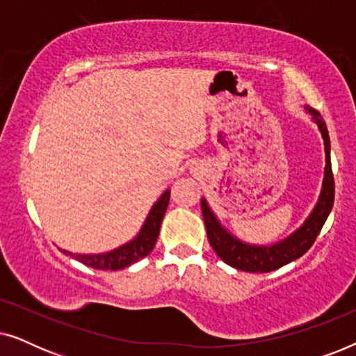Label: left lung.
I'll return each instance as SVG.
<instances>
[{"label":"left lung","mask_w":356,"mask_h":356,"mask_svg":"<svg viewBox=\"0 0 356 356\" xmlns=\"http://www.w3.org/2000/svg\"><path fill=\"white\" fill-rule=\"evenodd\" d=\"M305 110L318 126L321 136H323L325 167L323 188H321L318 202H316L314 209L306 217V220L301 223L300 228H296L291 235L284 238V240L272 243V245H251V243H245L228 232L213 213L207 199H201L202 217L204 223H206L209 243H211L212 250L217 252V256L223 262H227L228 266L235 267V269L245 272H270L298 259L313 246L316 236L319 235L321 228H323L330 211H332L335 188L332 165H330V139L327 126H325L319 111L309 108L308 105L305 106Z\"/></svg>","instance_id":"left-lung-1"}]
</instances>
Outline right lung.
<instances>
[{"label":"right lung","mask_w":356,"mask_h":356,"mask_svg":"<svg viewBox=\"0 0 356 356\" xmlns=\"http://www.w3.org/2000/svg\"><path fill=\"white\" fill-rule=\"evenodd\" d=\"M170 202V189H165L162 196L157 199V202L154 204L150 209L147 217L140 227L138 235L133 240L124 243L115 250L99 252V254H77V252H71L66 250H60L65 254L74 257L76 261L82 262L87 267H94L99 270H120L124 269L139 259H143L154 250L155 241H157L160 225H162L163 216L167 212Z\"/></svg>","instance_id":"right-lung-1"}]
</instances>
